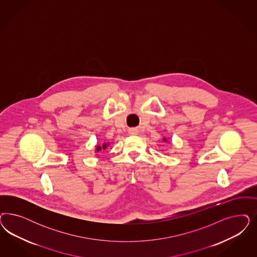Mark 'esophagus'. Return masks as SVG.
I'll use <instances>...</instances> for the list:
<instances>
[{"label":"esophagus","instance_id":"obj_1","mask_svg":"<svg viewBox=\"0 0 257 257\" xmlns=\"http://www.w3.org/2000/svg\"><path fill=\"white\" fill-rule=\"evenodd\" d=\"M128 133H130V134H132V135H136L137 134V131L133 128V130H130Z\"/></svg>","mask_w":257,"mask_h":257}]
</instances>
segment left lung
Here are the masks:
<instances>
[{
	"mask_svg": "<svg viewBox=\"0 0 257 257\" xmlns=\"http://www.w3.org/2000/svg\"><path fill=\"white\" fill-rule=\"evenodd\" d=\"M163 141L165 142V143H168V140L166 139V137H165V138H163Z\"/></svg>",
	"mask_w": 257,
	"mask_h": 257,
	"instance_id": "8db88e82",
	"label": "left lung"
}]
</instances>
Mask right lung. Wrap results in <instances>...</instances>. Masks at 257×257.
Wrapping results in <instances>:
<instances>
[{
  "label": "right lung",
  "instance_id": "right-lung-1",
  "mask_svg": "<svg viewBox=\"0 0 257 257\" xmlns=\"http://www.w3.org/2000/svg\"><path fill=\"white\" fill-rule=\"evenodd\" d=\"M108 143H105V144H103L102 146H100V145H96L95 146V152H99L101 150H105V149L108 148Z\"/></svg>",
  "mask_w": 257,
  "mask_h": 257
}]
</instances>
